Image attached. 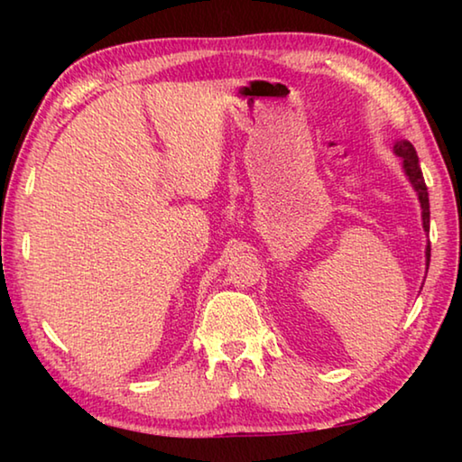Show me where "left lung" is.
Segmentation results:
<instances>
[{"mask_svg": "<svg viewBox=\"0 0 462 462\" xmlns=\"http://www.w3.org/2000/svg\"><path fill=\"white\" fill-rule=\"evenodd\" d=\"M393 152L400 156L402 161V169L408 181L411 183L413 191L418 195L420 208H421V226H424V232H430V201H428V189L424 183V175H421L420 162H418V154L416 148L411 146L410 140H397L393 144ZM430 264V245L426 246V269Z\"/></svg>", "mask_w": 462, "mask_h": 462, "instance_id": "left-lung-1", "label": "left lung"}]
</instances>
